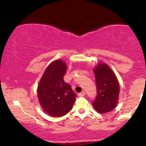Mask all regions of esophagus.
<instances>
[{
    "instance_id": "34e87169",
    "label": "esophagus",
    "mask_w": 146,
    "mask_h": 146,
    "mask_svg": "<svg viewBox=\"0 0 146 146\" xmlns=\"http://www.w3.org/2000/svg\"><path fill=\"white\" fill-rule=\"evenodd\" d=\"M85 95H86V93H85L84 91H82V92H81L80 93H79L78 96L79 97H83V96H85Z\"/></svg>"
}]
</instances>
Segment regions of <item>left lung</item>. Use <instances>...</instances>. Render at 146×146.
I'll list each match as a JSON object with an SVG mask.
<instances>
[{
  "label": "left lung",
  "mask_w": 146,
  "mask_h": 146,
  "mask_svg": "<svg viewBox=\"0 0 146 146\" xmlns=\"http://www.w3.org/2000/svg\"><path fill=\"white\" fill-rule=\"evenodd\" d=\"M93 71L98 93L92 104L99 113H108L117 106L119 93L118 80L113 71L104 63L99 64Z\"/></svg>",
  "instance_id": "obj_1"
}]
</instances>
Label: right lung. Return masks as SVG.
Wrapping results in <instances>:
<instances>
[{"label":"right lung","instance_id":"right-lung-1","mask_svg":"<svg viewBox=\"0 0 146 146\" xmlns=\"http://www.w3.org/2000/svg\"><path fill=\"white\" fill-rule=\"evenodd\" d=\"M66 64L57 60L45 70L38 86V97L41 106L48 115L62 117L73 108L77 95L71 86L64 81Z\"/></svg>","mask_w":146,"mask_h":146}]
</instances>
